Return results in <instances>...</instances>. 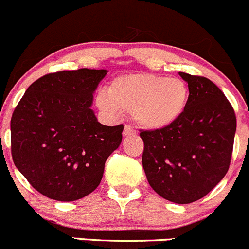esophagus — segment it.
Masks as SVG:
<instances>
[{
  "mask_svg": "<svg viewBox=\"0 0 249 249\" xmlns=\"http://www.w3.org/2000/svg\"><path fill=\"white\" fill-rule=\"evenodd\" d=\"M135 134V129L132 127V125H124V135L127 137V135H134Z\"/></svg>",
  "mask_w": 249,
  "mask_h": 249,
  "instance_id": "1",
  "label": "esophagus"
}]
</instances>
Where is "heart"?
Masks as SVG:
<instances>
[{
    "label": "heart",
    "mask_w": 249,
    "mask_h": 249,
    "mask_svg": "<svg viewBox=\"0 0 249 249\" xmlns=\"http://www.w3.org/2000/svg\"><path fill=\"white\" fill-rule=\"evenodd\" d=\"M190 100L188 83L178 77L151 72L125 73L114 78L95 104L109 115L130 112L134 122L146 130L171 127L185 114Z\"/></svg>",
    "instance_id": "1"
}]
</instances>
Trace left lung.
Wrapping results in <instances>:
<instances>
[{
    "instance_id": "8db88e82",
    "label": "left lung",
    "mask_w": 249,
    "mask_h": 249,
    "mask_svg": "<svg viewBox=\"0 0 249 249\" xmlns=\"http://www.w3.org/2000/svg\"><path fill=\"white\" fill-rule=\"evenodd\" d=\"M190 100L177 124L142 130V167L150 186L161 197L195 202L225 177L232 155L236 116L224 93L208 78L179 72Z\"/></svg>"
}]
</instances>
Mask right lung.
<instances>
[{
    "mask_svg": "<svg viewBox=\"0 0 249 249\" xmlns=\"http://www.w3.org/2000/svg\"><path fill=\"white\" fill-rule=\"evenodd\" d=\"M107 70L48 73L26 89L11 120L12 157L35 190L52 200H80L98 188L124 125L99 124L90 109Z\"/></svg>",
    "mask_w": 249,
    "mask_h": 249,
    "instance_id": "1",
    "label": "right lung"
}]
</instances>
